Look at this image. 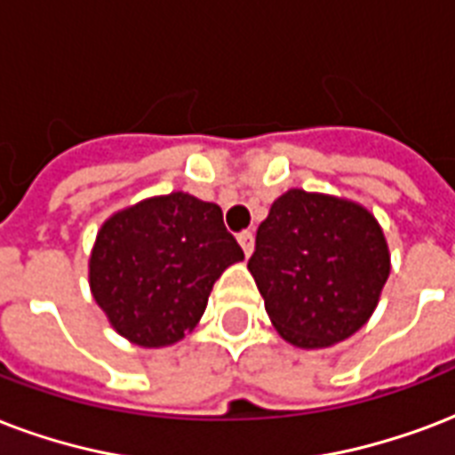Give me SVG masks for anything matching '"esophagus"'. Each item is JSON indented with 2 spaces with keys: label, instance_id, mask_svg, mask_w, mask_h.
I'll use <instances>...</instances> for the list:
<instances>
[{
  "label": "esophagus",
  "instance_id": "esophagus-1",
  "mask_svg": "<svg viewBox=\"0 0 455 455\" xmlns=\"http://www.w3.org/2000/svg\"><path fill=\"white\" fill-rule=\"evenodd\" d=\"M238 243H241L243 252L251 255L252 248H255V235H252V231H241V234H238Z\"/></svg>",
  "mask_w": 455,
  "mask_h": 455
}]
</instances>
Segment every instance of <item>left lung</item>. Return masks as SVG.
Listing matches in <instances>:
<instances>
[{
  "mask_svg": "<svg viewBox=\"0 0 455 455\" xmlns=\"http://www.w3.org/2000/svg\"><path fill=\"white\" fill-rule=\"evenodd\" d=\"M248 269L274 329L293 346L324 348L370 320L391 267L365 207L293 188L258 227Z\"/></svg>",
  "mask_w": 455,
  "mask_h": 455,
  "instance_id": "8db88e82",
  "label": "left lung"
}]
</instances>
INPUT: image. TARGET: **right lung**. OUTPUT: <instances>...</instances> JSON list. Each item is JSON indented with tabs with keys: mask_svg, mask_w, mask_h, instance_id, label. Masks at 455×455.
I'll return each mask as SVG.
<instances>
[{
	"mask_svg": "<svg viewBox=\"0 0 455 455\" xmlns=\"http://www.w3.org/2000/svg\"><path fill=\"white\" fill-rule=\"evenodd\" d=\"M241 259L220 204L172 193L104 221L90 255V289L121 336L159 348L196 327L214 282Z\"/></svg>",
	"mask_w": 455,
	"mask_h": 455,
	"instance_id": "right-lung-1",
	"label": "right lung"
}]
</instances>
